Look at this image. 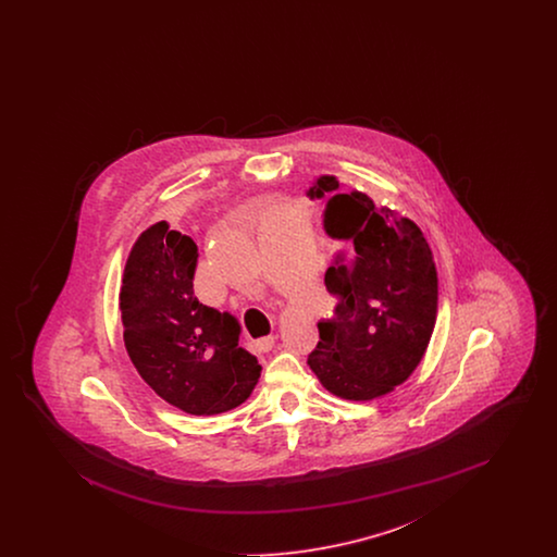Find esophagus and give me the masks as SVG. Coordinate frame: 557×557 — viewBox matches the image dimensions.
<instances>
[{
  "label": "esophagus",
  "instance_id": "esophagus-1",
  "mask_svg": "<svg viewBox=\"0 0 557 557\" xmlns=\"http://www.w3.org/2000/svg\"><path fill=\"white\" fill-rule=\"evenodd\" d=\"M273 346H275V338H273V336H265V338L257 341V348H259V350H263V352L271 350Z\"/></svg>",
  "mask_w": 557,
  "mask_h": 557
}]
</instances>
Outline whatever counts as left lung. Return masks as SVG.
<instances>
[{
  "label": "left lung",
  "instance_id": "8db88e82",
  "mask_svg": "<svg viewBox=\"0 0 557 557\" xmlns=\"http://www.w3.org/2000/svg\"><path fill=\"white\" fill-rule=\"evenodd\" d=\"M325 198L323 230L341 244L325 288L338 296L336 318L321 321L309 366L327 393L371 400L403 384L430 345L438 277L422 230L368 194L343 191L336 175H319L307 191Z\"/></svg>",
  "mask_w": 557,
  "mask_h": 557
}]
</instances>
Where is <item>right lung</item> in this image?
Here are the masks:
<instances>
[{
    "mask_svg": "<svg viewBox=\"0 0 557 557\" xmlns=\"http://www.w3.org/2000/svg\"><path fill=\"white\" fill-rule=\"evenodd\" d=\"M196 242L159 221L127 257L119 309L127 355L144 382L189 416L225 413L255 391L261 366L238 345L239 323L194 294Z\"/></svg>",
    "mask_w": 557,
    "mask_h": 557,
    "instance_id": "1",
    "label": "right lung"
}]
</instances>
